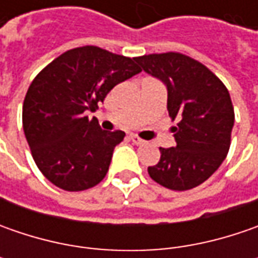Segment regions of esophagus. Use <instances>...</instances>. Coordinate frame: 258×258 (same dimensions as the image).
Listing matches in <instances>:
<instances>
[{"instance_id": "esophagus-1", "label": "esophagus", "mask_w": 258, "mask_h": 258, "mask_svg": "<svg viewBox=\"0 0 258 258\" xmlns=\"http://www.w3.org/2000/svg\"><path fill=\"white\" fill-rule=\"evenodd\" d=\"M129 139H131V141H132L135 145H144L145 144L144 139H141V138H139V136H136V135H131V136H129Z\"/></svg>"}]
</instances>
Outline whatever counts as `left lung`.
<instances>
[{
	"label": "left lung",
	"mask_w": 258,
	"mask_h": 258,
	"mask_svg": "<svg viewBox=\"0 0 258 258\" xmlns=\"http://www.w3.org/2000/svg\"><path fill=\"white\" fill-rule=\"evenodd\" d=\"M146 73L168 89V113L173 126V148H159L161 159L148 168L155 182L172 191L198 186L223 164L231 145L234 107L223 82L182 53L135 57Z\"/></svg>",
	"instance_id": "obj_1"
}]
</instances>
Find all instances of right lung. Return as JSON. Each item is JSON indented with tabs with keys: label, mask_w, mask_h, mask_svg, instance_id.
Returning a JSON list of instances; mask_svg holds the SVG:
<instances>
[{
	"label": "right lung",
	"mask_w": 258,
	"mask_h": 258,
	"mask_svg": "<svg viewBox=\"0 0 258 258\" xmlns=\"http://www.w3.org/2000/svg\"><path fill=\"white\" fill-rule=\"evenodd\" d=\"M142 72L135 58L96 45L67 50L35 76L23 104V127L35 165L64 191H85L109 171L124 132L89 120L106 94Z\"/></svg>",
	"instance_id": "add662e5"
}]
</instances>
